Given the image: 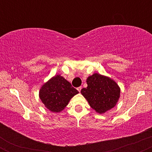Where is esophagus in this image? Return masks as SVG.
<instances>
[{
	"label": "esophagus",
	"mask_w": 152,
	"mask_h": 152,
	"mask_svg": "<svg viewBox=\"0 0 152 152\" xmlns=\"http://www.w3.org/2000/svg\"><path fill=\"white\" fill-rule=\"evenodd\" d=\"M81 86H79V87H78V88H77V90L78 91H79V92H81Z\"/></svg>",
	"instance_id": "34e87169"
}]
</instances>
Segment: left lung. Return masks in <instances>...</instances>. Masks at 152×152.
Returning <instances> with one entry per match:
<instances>
[{
    "label": "left lung",
    "instance_id": "1",
    "mask_svg": "<svg viewBox=\"0 0 152 152\" xmlns=\"http://www.w3.org/2000/svg\"><path fill=\"white\" fill-rule=\"evenodd\" d=\"M88 86L81 93L92 109L104 114L116 106L120 97V88L114 80L99 74H94L86 80Z\"/></svg>",
    "mask_w": 152,
    "mask_h": 152
}]
</instances>
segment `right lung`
I'll use <instances>...</instances> for the list:
<instances>
[{
  "instance_id": "add662e5",
  "label": "right lung",
  "mask_w": 152,
  "mask_h": 152,
  "mask_svg": "<svg viewBox=\"0 0 152 152\" xmlns=\"http://www.w3.org/2000/svg\"><path fill=\"white\" fill-rule=\"evenodd\" d=\"M78 91L61 75H56L41 86L39 97L45 106L53 112L63 111Z\"/></svg>"
}]
</instances>
